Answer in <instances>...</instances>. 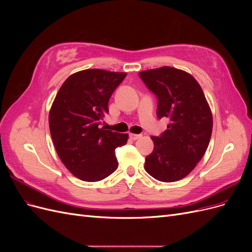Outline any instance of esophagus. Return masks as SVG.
Listing matches in <instances>:
<instances>
[{
	"mask_svg": "<svg viewBox=\"0 0 252 252\" xmlns=\"http://www.w3.org/2000/svg\"><path fill=\"white\" fill-rule=\"evenodd\" d=\"M129 136H130V139L131 140H139L140 138H142V135L141 134H134V133H130L129 134Z\"/></svg>",
	"mask_w": 252,
	"mask_h": 252,
	"instance_id": "1",
	"label": "esophagus"
}]
</instances>
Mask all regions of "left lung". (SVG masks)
<instances>
[{"instance_id": "left-lung-1", "label": "left lung", "mask_w": 252, "mask_h": 252, "mask_svg": "<svg viewBox=\"0 0 252 252\" xmlns=\"http://www.w3.org/2000/svg\"><path fill=\"white\" fill-rule=\"evenodd\" d=\"M140 78L158 96V118H169L144 168L161 182L184 179L201 161L212 132V113L200 84L191 74L164 66L144 70Z\"/></svg>"}]
</instances>
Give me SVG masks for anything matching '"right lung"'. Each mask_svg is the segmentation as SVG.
Listing matches in <instances>:
<instances>
[{"label": "right lung", "mask_w": 252, "mask_h": 252, "mask_svg": "<svg viewBox=\"0 0 252 252\" xmlns=\"http://www.w3.org/2000/svg\"><path fill=\"white\" fill-rule=\"evenodd\" d=\"M126 72L85 69L72 73L59 89L49 111V129L61 161L74 177L97 182L117 170L114 149L128 134L101 127L109 98Z\"/></svg>", "instance_id": "1"}]
</instances>
